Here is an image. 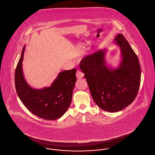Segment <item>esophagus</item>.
<instances>
[{
    "mask_svg": "<svg viewBox=\"0 0 155 155\" xmlns=\"http://www.w3.org/2000/svg\"><path fill=\"white\" fill-rule=\"evenodd\" d=\"M84 73L80 71V70H77V73H76V77L77 78H82L84 77Z\"/></svg>",
    "mask_w": 155,
    "mask_h": 155,
    "instance_id": "34e87169",
    "label": "esophagus"
}]
</instances>
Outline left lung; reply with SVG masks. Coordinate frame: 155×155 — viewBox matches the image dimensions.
Listing matches in <instances>:
<instances>
[{
    "mask_svg": "<svg viewBox=\"0 0 155 155\" xmlns=\"http://www.w3.org/2000/svg\"><path fill=\"white\" fill-rule=\"evenodd\" d=\"M114 41L122 56L117 68H109L104 60L106 49L100 50L82 59L80 67L96 104L109 112L121 110L135 99L140 82L139 60L123 34Z\"/></svg>",
    "mask_w": 155,
    "mask_h": 155,
    "instance_id": "left-lung-1",
    "label": "left lung"
}]
</instances>
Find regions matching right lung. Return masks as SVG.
<instances>
[{
	"label": "right lung",
	"mask_w": 155,
	"mask_h": 155,
	"mask_svg": "<svg viewBox=\"0 0 155 155\" xmlns=\"http://www.w3.org/2000/svg\"><path fill=\"white\" fill-rule=\"evenodd\" d=\"M25 46L22 49L15 71V86L23 104L40 118L54 120L61 117L69 107L76 78V69L59 73L50 87L41 89L31 88L25 81L22 64Z\"/></svg>",
	"instance_id": "add662e5"
}]
</instances>
